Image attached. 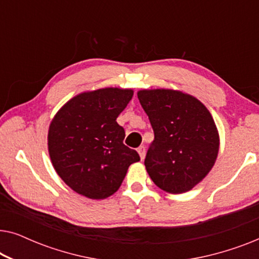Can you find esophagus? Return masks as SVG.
Listing matches in <instances>:
<instances>
[{"label": "esophagus", "mask_w": 259, "mask_h": 259, "mask_svg": "<svg viewBox=\"0 0 259 259\" xmlns=\"http://www.w3.org/2000/svg\"><path fill=\"white\" fill-rule=\"evenodd\" d=\"M138 153H139V157L141 160H143V159L145 158V154H146V150H145V147L144 146L138 147Z\"/></svg>", "instance_id": "1"}]
</instances>
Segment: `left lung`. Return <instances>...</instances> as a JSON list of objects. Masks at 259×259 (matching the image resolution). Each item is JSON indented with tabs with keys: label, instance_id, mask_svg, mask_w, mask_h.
I'll return each mask as SVG.
<instances>
[{
	"label": "left lung",
	"instance_id": "8db88e82",
	"mask_svg": "<svg viewBox=\"0 0 259 259\" xmlns=\"http://www.w3.org/2000/svg\"><path fill=\"white\" fill-rule=\"evenodd\" d=\"M138 99L150 119L154 140L145 166L168 193L192 190L213 167L219 134L208 109L192 95L173 90H143Z\"/></svg>",
	"mask_w": 259,
	"mask_h": 259
}]
</instances>
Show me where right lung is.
<instances>
[{
    "label": "right lung",
    "instance_id": "add662e5",
    "mask_svg": "<svg viewBox=\"0 0 259 259\" xmlns=\"http://www.w3.org/2000/svg\"><path fill=\"white\" fill-rule=\"evenodd\" d=\"M133 97L132 90L101 88L67 101L48 131L52 164L63 182L91 199L115 193L137 151L123 145L125 131L116 122Z\"/></svg>",
    "mask_w": 259,
    "mask_h": 259
}]
</instances>
